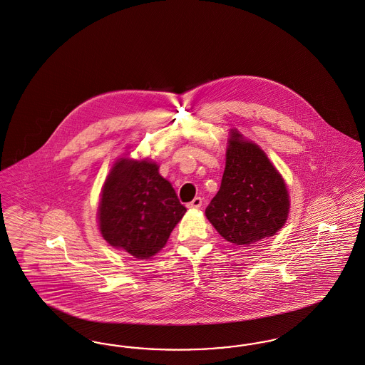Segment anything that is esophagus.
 I'll return each instance as SVG.
<instances>
[{"instance_id": "1", "label": "esophagus", "mask_w": 365, "mask_h": 365, "mask_svg": "<svg viewBox=\"0 0 365 365\" xmlns=\"http://www.w3.org/2000/svg\"><path fill=\"white\" fill-rule=\"evenodd\" d=\"M202 206V198L201 197H195L192 201L187 203V207L191 209H200Z\"/></svg>"}]
</instances>
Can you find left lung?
<instances>
[{
	"mask_svg": "<svg viewBox=\"0 0 365 365\" xmlns=\"http://www.w3.org/2000/svg\"><path fill=\"white\" fill-rule=\"evenodd\" d=\"M221 187L206 207V217L224 239L250 245L271 237L289 217L284 179L265 152L230 129Z\"/></svg>",
	"mask_w": 365,
	"mask_h": 365,
	"instance_id": "8db88e82",
	"label": "left lung"
}]
</instances>
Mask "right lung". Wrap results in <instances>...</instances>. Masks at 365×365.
<instances>
[{
  "mask_svg": "<svg viewBox=\"0 0 365 365\" xmlns=\"http://www.w3.org/2000/svg\"><path fill=\"white\" fill-rule=\"evenodd\" d=\"M185 213L186 207L159 174L158 164L121 158L105 180L98 225L112 247L148 259L163 248Z\"/></svg>",
  "mask_w": 365,
  "mask_h": 365,
  "instance_id": "add662e5",
  "label": "right lung"
}]
</instances>
